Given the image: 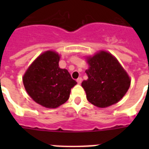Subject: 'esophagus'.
<instances>
[{"label":"esophagus","instance_id":"34e87169","mask_svg":"<svg viewBox=\"0 0 149 149\" xmlns=\"http://www.w3.org/2000/svg\"><path fill=\"white\" fill-rule=\"evenodd\" d=\"M77 84H81V83H82V78H81V77H79V78L77 79Z\"/></svg>","mask_w":149,"mask_h":149}]
</instances>
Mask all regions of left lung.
Wrapping results in <instances>:
<instances>
[{"mask_svg": "<svg viewBox=\"0 0 149 149\" xmlns=\"http://www.w3.org/2000/svg\"><path fill=\"white\" fill-rule=\"evenodd\" d=\"M88 79L82 82L90 103L100 108L117 104L126 94L131 78L115 56L100 50L93 56H86Z\"/></svg>", "mask_w": 149, "mask_h": 149, "instance_id": "1", "label": "left lung"}]
</instances>
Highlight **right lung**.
Here are the masks:
<instances>
[{
	"instance_id": "add662e5",
	"label": "right lung",
	"mask_w": 149,
	"mask_h": 149,
	"mask_svg": "<svg viewBox=\"0 0 149 149\" xmlns=\"http://www.w3.org/2000/svg\"><path fill=\"white\" fill-rule=\"evenodd\" d=\"M60 55L53 50L40 54L27 69L22 81L34 101L46 108H56L67 101L77 84L67 70L58 66Z\"/></svg>"
}]
</instances>
